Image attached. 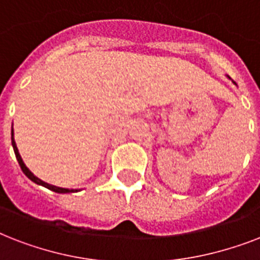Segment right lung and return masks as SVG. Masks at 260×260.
Listing matches in <instances>:
<instances>
[{
    "label": "right lung",
    "mask_w": 260,
    "mask_h": 260,
    "mask_svg": "<svg viewBox=\"0 0 260 260\" xmlns=\"http://www.w3.org/2000/svg\"><path fill=\"white\" fill-rule=\"evenodd\" d=\"M12 146H13L14 154H16V158H17V162H18V165H20V167H21L22 173L25 174L26 177L29 178L30 181H34L35 183H38V185L44 186V187L52 190V191H55V193H70V191H77V190H74V189H63V187H58V186L50 185V183H46V182H43L42 179H39L38 177H35L34 174H32L29 170H28V167H26L25 165H24L21 156H20V154H18L17 146H16V143H14V139H13V129H12Z\"/></svg>",
    "instance_id": "add662e5"
}]
</instances>
